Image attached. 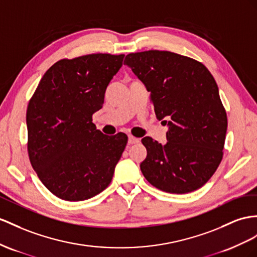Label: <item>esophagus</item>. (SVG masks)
<instances>
[{"label": "esophagus", "instance_id": "obj_1", "mask_svg": "<svg viewBox=\"0 0 257 257\" xmlns=\"http://www.w3.org/2000/svg\"><path fill=\"white\" fill-rule=\"evenodd\" d=\"M138 142H139V139H138V138H135L133 136L128 137V143L129 144H135V143H138Z\"/></svg>", "mask_w": 257, "mask_h": 257}]
</instances>
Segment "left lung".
<instances>
[{
  "label": "left lung",
  "mask_w": 257,
  "mask_h": 257,
  "mask_svg": "<svg viewBox=\"0 0 257 257\" xmlns=\"http://www.w3.org/2000/svg\"><path fill=\"white\" fill-rule=\"evenodd\" d=\"M123 64L150 92L157 119H167L165 144L141 140L143 176L169 193L201 188L221 162L228 124L214 77L202 63L168 51L130 53Z\"/></svg>",
  "instance_id": "8db88e82"
}]
</instances>
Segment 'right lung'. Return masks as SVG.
Wrapping results in <instances>:
<instances>
[{
    "instance_id": "obj_1",
    "label": "right lung",
    "mask_w": 257,
    "mask_h": 257,
    "mask_svg": "<svg viewBox=\"0 0 257 257\" xmlns=\"http://www.w3.org/2000/svg\"><path fill=\"white\" fill-rule=\"evenodd\" d=\"M123 54L61 60L47 70L28 104V154L39 179L65 201H83L106 189L128 141L103 135L92 122Z\"/></svg>"
}]
</instances>
